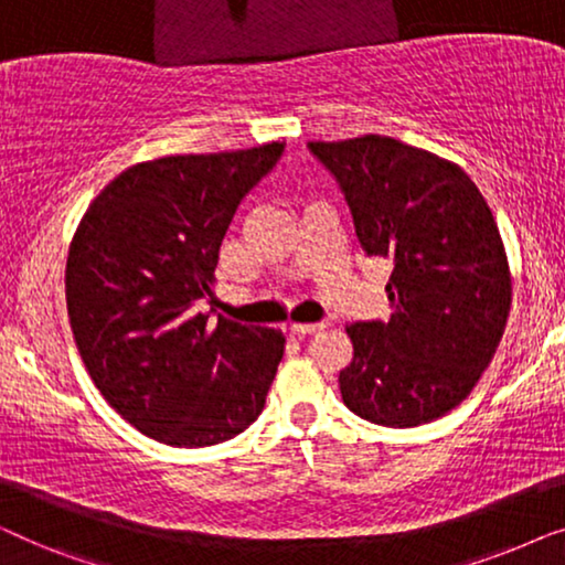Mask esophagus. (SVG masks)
I'll return each mask as SVG.
<instances>
[{"label": "esophagus", "instance_id": "34e87169", "mask_svg": "<svg viewBox=\"0 0 565 565\" xmlns=\"http://www.w3.org/2000/svg\"><path fill=\"white\" fill-rule=\"evenodd\" d=\"M327 329V321H316V323H290V331L298 337H306V334H316V331Z\"/></svg>", "mask_w": 565, "mask_h": 565}]
</instances>
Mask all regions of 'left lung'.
<instances>
[{
	"mask_svg": "<svg viewBox=\"0 0 565 565\" xmlns=\"http://www.w3.org/2000/svg\"><path fill=\"white\" fill-rule=\"evenodd\" d=\"M350 205L367 257L393 265L388 321L347 327L350 412L419 427L452 412L497 352L512 277L491 207L458 164L388 136L308 143Z\"/></svg>",
	"mask_w": 565,
	"mask_h": 565,
	"instance_id": "obj_1",
	"label": "left lung"
}]
</instances>
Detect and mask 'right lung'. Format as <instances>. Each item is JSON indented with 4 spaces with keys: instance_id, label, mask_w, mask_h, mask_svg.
<instances>
[{
    "instance_id": "add662e5",
    "label": "right lung",
    "mask_w": 565,
    "mask_h": 565,
    "mask_svg": "<svg viewBox=\"0 0 565 565\" xmlns=\"http://www.w3.org/2000/svg\"><path fill=\"white\" fill-rule=\"evenodd\" d=\"M285 143L164 157L115 177L68 246L76 347L107 404L146 437L211 447L265 408L282 360L277 329L200 313L223 236Z\"/></svg>"
}]
</instances>
